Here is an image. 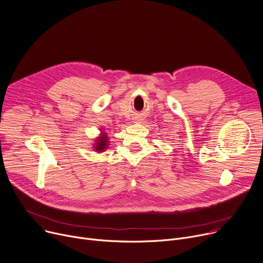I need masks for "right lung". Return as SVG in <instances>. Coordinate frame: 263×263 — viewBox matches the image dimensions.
Here are the masks:
<instances>
[{
    "instance_id": "right-lung-1",
    "label": "right lung",
    "mask_w": 263,
    "mask_h": 263,
    "mask_svg": "<svg viewBox=\"0 0 263 263\" xmlns=\"http://www.w3.org/2000/svg\"><path fill=\"white\" fill-rule=\"evenodd\" d=\"M104 130H101V134L100 136L95 137L93 144H92V148L95 152L98 153H102L105 152V150H107L108 146H109V137L107 132H103Z\"/></svg>"
}]
</instances>
